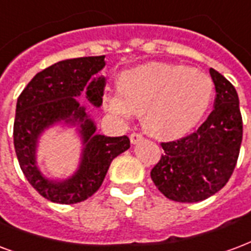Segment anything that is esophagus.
Returning <instances> with one entry per match:
<instances>
[{"label": "esophagus", "mask_w": 251, "mask_h": 251, "mask_svg": "<svg viewBox=\"0 0 251 251\" xmlns=\"http://www.w3.org/2000/svg\"><path fill=\"white\" fill-rule=\"evenodd\" d=\"M143 139H144V137L141 136L140 133H136V132L131 133V136H129V140H131L132 144H137V143L143 140Z\"/></svg>", "instance_id": "esophagus-1"}]
</instances>
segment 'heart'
I'll use <instances>...</instances> for the list:
<instances>
[{"label":"heart","mask_w":251,"mask_h":251,"mask_svg":"<svg viewBox=\"0 0 251 251\" xmlns=\"http://www.w3.org/2000/svg\"><path fill=\"white\" fill-rule=\"evenodd\" d=\"M212 79L181 65L151 63L120 75L119 91L105 95L107 110L128 122L143 114L147 131L176 139L196 127L212 103Z\"/></svg>","instance_id":"b5f03b06"}]
</instances>
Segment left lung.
I'll use <instances>...</instances> for the list:
<instances>
[{
    "mask_svg": "<svg viewBox=\"0 0 251 251\" xmlns=\"http://www.w3.org/2000/svg\"><path fill=\"white\" fill-rule=\"evenodd\" d=\"M214 110L205 123L180 140L163 143L165 153L151 178L167 199L199 202L216 195L229 181L242 143V116L234 86L214 69Z\"/></svg>",
    "mask_w": 251,
    "mask_h": 251,
    "instance_id": "obj_1",
    "label": "left lung"
}]
</instances>
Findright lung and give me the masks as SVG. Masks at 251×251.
<instances>
[{"label": "right lung", "instance_id": "right-lung-1", "mask_svg": "<svg viewBox=\"0 0 251 251\" xmlns=\"http://www.w3.org/2000/svg\"><path fill=\"white\" fill-rule=\"evenodd\" d=\"M104 55L83 56L56 62L35 74L17 100L14 148L27 181L39 195L55 204H76L91 197L104 180L111 161L129 148L127 136L97 133V123L86 105H101L105 78ZM54 126L74 127L82 150L74 174L49 177L38 164V147L44 132Z\"/></svg>", "mask_w": 251, "mask_h": 251}]
</instances>
